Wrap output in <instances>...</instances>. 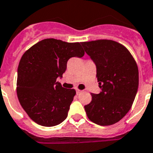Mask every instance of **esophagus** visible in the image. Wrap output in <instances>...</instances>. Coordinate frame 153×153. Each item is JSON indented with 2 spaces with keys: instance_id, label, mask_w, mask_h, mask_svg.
I'll list each match as a JSON object with an SVG mask.
<instances>
[{
  "instance_id": "1",
  "label": "esophagus",
  "mask_w": 153,
  "mask_h": 153,
  "mask_svg": "<svg viewBox=\"0 0 153 153\" xmlns=\"http://www.w3.org/2000/svg\"><path fill=\"white\" fill-rule=\"evenodd\" d=\"M81 92H82V90H80V89H76V93H77V94H79L81 93Z\"/></svg>"
}]
</instances>
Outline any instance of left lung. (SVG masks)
Listing matches in <instances>:
<instances>
[{"label": "left lung", "instance_id": "1", "mask_svg": "<svg viewBox=\"0 0 153 153\" xmlns=\"http://www.w3.org/2000/svg\"><path fill=\"white\" fill-rule=\"evenodd\" d=\"M97 68L100 94H91L85 105L90 121L109 126L121 120L130 111L138 88V68L126 47L111 40L81 43Z\"/></svg>", "mask_w": 153, "mask_h": 153}]
</instances>
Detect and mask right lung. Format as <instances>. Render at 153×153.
Listing matches in <instances>:
<instances>
[{"label": "right lung", "mask_w": 153, "mask_h": 153, "mask_svg": "<svg viewBox=\"0 0 153 153\" xmlns=\"http://www.w3.org/2000/svg\"><path fill=\"white\" fill-rule=\"evenodd\" d=\"M81 43L54 38L38 42L23 55L17 72V96L29 117L43 126H54L68 117L76 92L56 82L71 57H82Z\"/></svg>", "instance_id": "right-lung-1"}]
</instances>
